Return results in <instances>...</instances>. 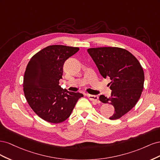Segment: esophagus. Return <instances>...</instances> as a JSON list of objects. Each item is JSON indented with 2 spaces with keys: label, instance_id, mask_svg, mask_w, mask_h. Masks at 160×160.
<instances>
[{
  "label": "esophagus",
  "instance_id": "34e87169",
  "mask_svg": "<svg viewBox=\"0 0 160 160\" xmlns=\"http://www.w3.org/2000/svg\"><path fill=\"white\" fill-rule=\"evenodd\" d=\"M88 97L89 98V99L93 101V102L95 103H99V98L98 96L97 95H88Z\"/></svg>",
  "mask_w": 160,
  "mask_h": 160
}]
</instances>
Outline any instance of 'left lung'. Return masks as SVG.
Instances as JSON below:
<instances>
[{
    "mask_svg": "<svg viewBox=\"0 0 160 160\" xmlns=\"http://www.w3.org/2000/svg\"><path fill=\"white\" fill-rule=\"evenodd\" d=\"M89 54L103 78L109 77V98L101 95L99 101L115 108L111 120L119 119L136 105L143 89L144 72L139 61L128 51L119 47L90 48Z\"/></svg>",
    "mask_w": 160,
    "mask_h": 160,
    "instance_id": "obj_1",
    "label": "left lung"
}]
</instances>
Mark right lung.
<instances>
[{
  "instance_id": "right-lung-1",
  "label": "right lung",
  "mask_w": 160,
  "mask_h": 160,
  "mask_svg": "<svg viewBox=\"0 0 160 160\" xmlns=\"http://www.w3.org/2000/svg\"><path fill=\"white\" fill-rule=\"evenodd\" d=\"M79 47L50 45L34 55L26 67L23 91L31 109L46 122L59 123L68 118L83 95L61 88L65 61Z\"/></svg>"
}]
</instances>
